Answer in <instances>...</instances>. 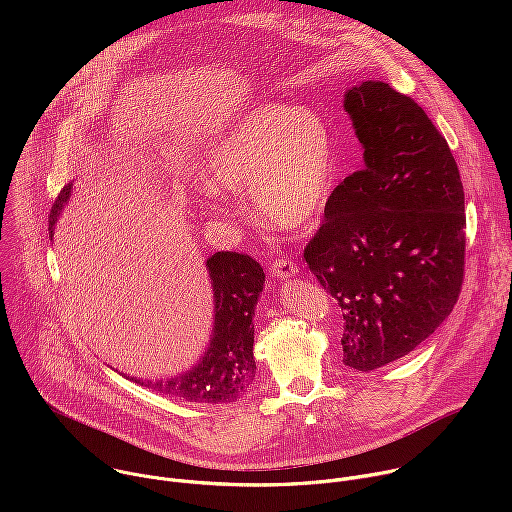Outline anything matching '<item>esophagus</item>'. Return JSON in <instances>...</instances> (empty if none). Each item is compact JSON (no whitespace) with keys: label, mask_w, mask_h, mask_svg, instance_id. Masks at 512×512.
<instances>
[{"label":"esophagus","mask_w":512,"mask_h":512,"mask_svg":"<svg viewBox=\"0 0 512 512\" xmlns=\"http://www.w3.org/2000/svg\"><path fill=\"white\" fill-rule=\"evenodd\" d=\"M271 273L277 277V279H287V277H294L298 273V265L296 261H291L287 257H281V259H275L271 263Z\"/></svg>","instance_id":"esophagus-1"}]
</instances>
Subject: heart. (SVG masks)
<instances>
[{
    "instance_id": "heart-1",
    "label": "heart",
    "mask_w": 512,
    "mask_h": 512,
    "mask_svg": "<svg viewBox=\"0 0 512 512\" xmlns=\"http://www.w3.org/2000/svg\"><path fill=\"white\" fill-rule=\"evenodd\" d=\"M202 182L212 192L251 190L255 208L271 225L312 227L336 184L332 131L310 109L257 105L216 139Z\"/></svg>"
}]
</instances>
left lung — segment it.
<instances>
[{
    "instance_id": "8db88e82",
    "label": "left lung",
    "mask_w": 512,
    "mask_h": 512,
    "mask_svg": "<svg viewBox=\"0 0 512 512\" xmlns=\"http://www.w3.org/2000/svg\"><path fill=\"white\" fill-rule=\"evenodd\" d=\"M364 168L344 178L304 249L342 308L344 364L375 371L409 354L454 310L464 281L466 214L444 135L383 81L344 93Z\"/></svg>"
}]
</instances>
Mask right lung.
I'll use <instances>...</instances> for the list:
<instances>
[{"mask_svg":"<svg viewBox=\"0 0 512 512\" xmlns=\"http://www.w3.org/2000/svg\"><path fill=\"white\" fill-rule=\"evenodd\" d=\"M70 192L72 182L60 190L52 204L48 218L50 237ZM206 269L212 283L214 328L204 356L190 371L172 379L143 381L121 375L145 389L190 403H233L247 393L255 379L253 316L265 273L255 259L233 251L214 253L206 259Z\"/></svg>","mask_w":512,"mask_h":512,"instance_id":"1","label":"right lung"}]
</instances>
